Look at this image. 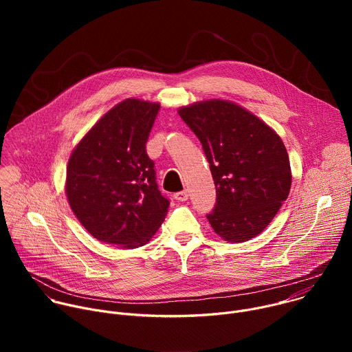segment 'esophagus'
<instances>
[{"instance_id": "34e87169", "label": "esophagus", "mask_w": 352, "mask_h": 352, "mask_svg": "<svg viewBox=\"0 0 352 352\" xmlns=\"http://www.w3.org/2000/svg\"><path fill=\"white\" fill-rule=\"evenodd\" d=\"M174 197H175V200H178V202H185V200H188V197H189V193H188V190H182V192L175 193Z\"/></svg>"}]
</instances>
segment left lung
<instances>
[{
  "label": "left lung",
  "instance_id": "8db88e82",
  "mask_svg": "<svg viewBox=\"0 0 352 352\" xmlns=\"http://www.w3.org/2000/svg\"><path fill=\"white\" fill-rule=\"evenodd\" d=\"M202 143L216 186L206 214L228 242L261 234L291 188V168L280 136L254 114L227 100H209L178 110Z\"/></svg>",
  "mask_w": 352,
  "mask_h": 352
}]
</instances>
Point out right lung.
I'll return each mask as SVG.
<instances>
[{"label":"right lung","mask_w":352,"mask_h":352,"mask_svg":"<svg viewBox=\"0 0 352 352\" xmlns=\"http://www.w3.org/2000/svg\"><path fill=\"white\" fill-rule=\"evenodd\" d=\"M157 103L128 98L111 109L75 147L67 168L68 202L98 241L138 248L166 219L170 200L156 182L146 143Z\"/></svg>","instance_id":"add662e5"}]
</instances>
